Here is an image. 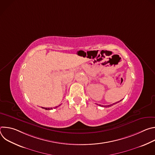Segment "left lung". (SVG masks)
<instances>
[{
	"mask_svg": "<svg viewBox=\"0 0 155 155\" xmlns=\"http://www.w3.org/2000/svg\"><path fill=\"white\" fill-rule=\"evenodd\" d=\"M118 101V102H115V103H114V104H112V105H108V106H109V107H110V106H112V105H114V104H117V103H118V102H120V101ZM99 106H101V105H99ZM104 107H105V106H104Z\"/></svg>",
	"mask_w": 155,
	"mask_h": 155,
	"instance_id": "obj_1",
	"label": "left lung"
}]
</instances>
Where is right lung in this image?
<instances>
[{"label": "right lung", "instance_id": "obj_1", "mask_svg": "<svg viewBox=\"0 0 155 155\" xmlns=\"http://www.w3.org/2000/svg\"><path fill=\"white\" fill-rule=\"evenodd\" d=\"M42 108H44V109H45V110H50V109H53L52 108H44V107H42Z\"/></svg>", "mask_w": 155, "mask_h": 155}]
</instances>
